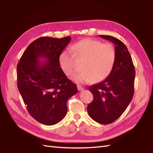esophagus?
Wrapping results in <instances>:
<instances>
[{"label":"esophagus","instance_id":"1","mask_svg":"<svg viewBox=\"0 0 153 153\" xmlns=\"http://www.w3.org/2000/svg\"><path fill=\"white\" fill-rule=\"evenodd\" d=\"M77 89H78L79 91H83L84 89V87L81 85H77Z\"/></svg>","mask_w":153,"mask_h":153}]
</instances>
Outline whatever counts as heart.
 Wrapping results in <instances>:
<instances>
[{"instance_id":"obj_1","label":"heart","mask_w":153,"mask_h":153,"mask_svg":"<svg viewBox=\"0 0 153 153\" xmlns=\"http://www.w3.org/2000/svg\"><path fill=\"white\" fill-rule=\"evenodd\" d=\"M76 56L85 58L82 64L83 71L75 77V81L81 83L99 82L109 76L114 64L116 52L109 43L84 39L71 47ZM59 64L62 70L68 76H73L76 72L74 56L70 50H64L59 56Z\"/></svg>"}]
</instances>
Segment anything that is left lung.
<instances>
[{
  "label": "left lung",
  "mask_w": 153,
  "mask_h": 153,
  "mask_svg": "<svg viewBox=\"0 0 153 153\" xmlns=\"http://www.w3.org/2000/svg\"><path fill=\"white\" fill-rule=\"evenodd\" d=\"M99 37L114 44L116 58L108 77L89 87L93 100L87 106V112L97 122L108 124L118 119L131 101L135 71L130 53L123 42L110 35Z\"/></svg>",
  "instance_id": "1"
}]
</instances>
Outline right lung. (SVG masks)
<instances>
[{
	"label": "right lung",
	"mask_w": 153,
	"mask_h": 153,
	"mask_svg": "<svg viewBox=\"0 0 153 153\" xmlns=\"http://www.w3.org/2000/svg\"><path fill=\"white\" fill-rule=\"evenodd\" d=\"M71 39H37L27 47L17 66L18 88L23 100L30 115L45 125L61 121L68 111L67 100L78 91L59 64L60 54Z\"/></svg>",
	"instance_id": "obj_1"
}]
</instances>
